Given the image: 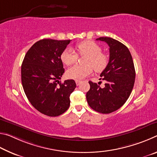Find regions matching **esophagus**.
<instances>
[{
	"label": "esophagus",
	"instance_id": "esophagus-1",
	"mask_svg": "<svg viewBox=\"0 0 157 157\" xmlns=\"http://www.w3.org/2000/svg\"><path fill=\"white\" fill-rule=\"evenodd\" d=\"M75 82H76V84H77V86H79V84H80V81L79 80H75Z\"/></svg>",
	"mask_w": 157,
	"mask_h": 157
}]
</instances>
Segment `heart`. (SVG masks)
<instances>
[{
    "instance_id": "b5f03b06",
    "label": "heart",
    "mask_w": 157,
    "mask_h": 157,
    "mask_svg": "<svg viewBox=\"0 0 157 157\" xmlns=\"http://www.w3.org/2000/svg\"><path fill=\"white\" fill-rule=\"evenodd\" d=\"M76 48L80 55H87L84 63L86 65H75L67 71L69 78L82 79L89 75L93 72V68L97 72H100L107 67L109 63V56L102 52V48L93 41H84L77 45ZM63 63L70 66L75 63L78 59V55L71 48H67L61 55Z\"/></svg>"
}]
</instances>
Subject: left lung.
<instances>
[{"mask_svg": "<svg viewBox=\"0 0 157 157\" xmlns=\"http://www.w3.org/2000/svg\"><path fill=\"white\" fill-rule=\"evenodd\" d=\"M96 40L105 41L109 46V60L100 74L106 83L104 88H101L89 81L86 100L97 112L110 113L121 108L128 99L134 87L136 72L131 53L124 44L110 37H100Z\"/></svg>", "mask_w": 157, "mask_h": 157, "instance_id": "8db88e82", "label": "left lung"}]
</instances>
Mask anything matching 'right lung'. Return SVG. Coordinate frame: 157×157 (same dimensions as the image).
Returning <instances> with one entry per match:
<instances>
[{"label":"right lung","mask_w":157,"mask_h":157,"mask_svg":"<svg viewBox=\"0 0 157 157\" xmlns=\"http://www.w3.org/2000/svg\"><path fill=\"white\" fill-rule=\"evenodd\" d=\"M71 41H38L28 50L21 65V82L26 96L44 115L58 116L70 106L75 82L67 79L61 83L59 79L64 73L61 55Z\"/></svg>","instance_id":"right-lung-1"}]
</instances>
